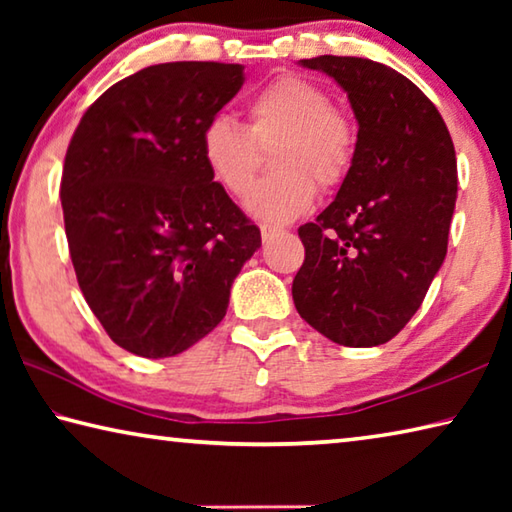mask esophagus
<instances>
[{"instance_id":"esophagus-1","label":"esophagus","mask_w":512,"mask_h":512,"mask_svg":"<svg viewBox=\"0 0 512 512\" xmlns=\"http://www.w3.org/2000/svg\"><path fill=\"white\" fill-rule=\"evenodd\" d=\"M282 232H284V230H282V228H275V225H266V223L262 225V239H264V241H271L273 237L282 235Z\"/></svg>"}]
</instances>
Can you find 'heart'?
I'll use <instances>...</instances> for the list:
<instances>
[{
	"mask_svg": "<svg viewBox=\"0 0 512 512\" xmlns=\"http://www.w3.org/2000/svg\"><path fill=\"white\" fill-rule=\"evenodd\" d=\"M248 124L212 117L201 133V155L225 192L244 196L259 167V149L275 146L273 169L257 183L246 210L259 221L287 223L305 214L320 189L339 187L357 151V128L343 110L329 106L320 85L284 74L262 85L246 103Z\"/></svg>",
	"mask_w": 512,
	"mask_h": 512,
	"instance_id": "obj_1",
	"label": "heart"
}]
</instances>
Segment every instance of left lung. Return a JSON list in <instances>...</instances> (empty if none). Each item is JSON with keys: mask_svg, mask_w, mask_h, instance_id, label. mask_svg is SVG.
Segmentation results:
<instances>
[{"mask_svg": "<svg viewBox=\"0 0 512 512\" xmlns=\"http://www.w3.org/2000/svg\"><path fill=\"white\" fill-rule=\"evenodd\" d=\"M348 92L357 151L339 194L298 228L305 262L293 302L329 341L372 348L420 309L447 255L454 142L436 106L395 69L354 56L300 60Z\"/></svg>", "mask_w": 512, "mask_h": 512, "instance_id": "8db88e82", "label": "left lung"}]
</instances>
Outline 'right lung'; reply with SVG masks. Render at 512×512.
<instances>
[{"label": "right lung", "instance_id": "right-lung-1", "mask_svg": "<svg viewBox=\"0 0 512 512\" xmlns=\"http://www.w3.org/2000/svg\"><path fill=\"white\" fill-rule=\"evenodd\" d=\"M244 67H144L92 103L67 146L60 201L76 280L119 348L176 357L221 323L257 225L214 183L201 133Z\"/></svg>", "mask_w": 512, "mask_h": 512}]
</instances>
